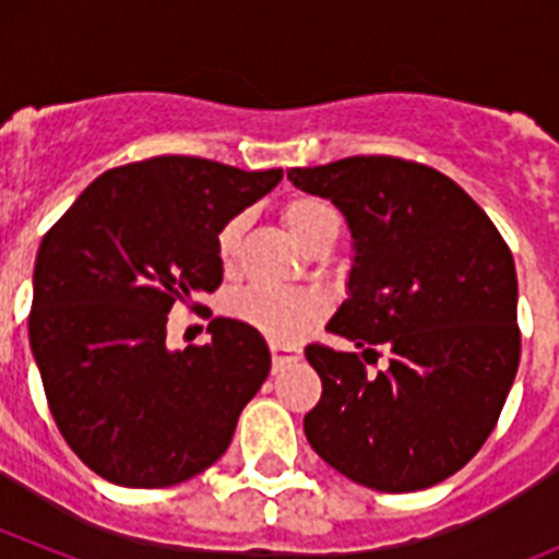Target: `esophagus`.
<instances>
[{"instance_id": "esophagus-1", "label": "esophagus", "mask_w": 559, "mask_h": 559, "mask_svg": "<svg viewBox=\"0 0 559 559\" xmlns=\"http://www.w3.org/2000/svg\"><path fill=\"white\" fill-rule=\"evenodd\" d=\"M302 358V349L294 347V344H280V341H271V360H274V372L285 367V364H294V360Z\"/></svg>"}]
</instances>
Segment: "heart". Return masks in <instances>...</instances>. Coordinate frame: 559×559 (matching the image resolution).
<instances>
[{
	"label": "heart",
	"instance_id": "obj_1",
	"mask_svg": "<svg viewBox=\"0 0 559 559\" xmlns=\"http://www.w3.org/2000/svg\"><path fill=\"white\" fill-rule=\"evenodd\" d=\"M283 224L288 226L290 235L310 249V246L324 237L328 231L338 229V215L333 206L322 199H294L285 204ZM240 237H243V218L226 221L218 231V257L224 265L235 263L237 249H240ZM328 310L322 294L316 290H285V288H265L254 285L229 299V313L249 328L260 330L263 335L276 341H294L302 333H308Z\"/></svg>",
	"mask_w": 559,
	"mask_h": 559
}]
</instances>
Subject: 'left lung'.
Returning a JSON list of instances; mask_svg holds the SVG:
<instances>
[{"label":"left lung","instance_id":"8db88e82","mask_svg":"<svg viewBox=\"0 0 559 559\" xmlns=\"http://www.w3.org/2000/svg\"><path fill=\"white\" fill-rule=\"evenodd\" d=\"M353 231L349 296L328 330L360 353L308 344L322 400L305 437L330 467L380 492L445 481L478 453L521 360L518 276L487 212L448 176L394 156L288 173ZM393 349L390 369L362 360Z\"/></svg>","mask_w":559,"mask_h":559}]
</instances>
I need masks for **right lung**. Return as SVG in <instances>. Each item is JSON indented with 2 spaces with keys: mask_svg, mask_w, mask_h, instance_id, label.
<instances>
[{
  "mask_svg": "<svg viewBox=\"0 0 559 559\" xmlns=\"http://www.w3.org/2000/svg\"><path fill=\"white\" fill-rule=\"evenodd\" d=\"M283 170L153 156L97 176L38 246L29 347L49 412L86 467L170 487L229 448L271 372L269 344L212 319L204 347L167 349V313L224 280L218 231Z\"/></svg>",
  "mask_w": 559,
  "mask_h": 559,
  "instance_id": "obj_1",
  "label": "right lung"
}]
</instances>
